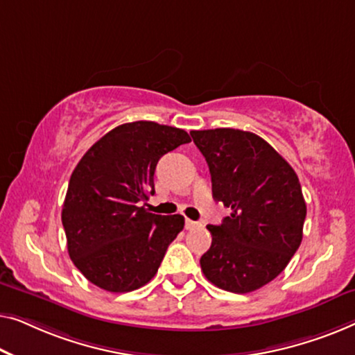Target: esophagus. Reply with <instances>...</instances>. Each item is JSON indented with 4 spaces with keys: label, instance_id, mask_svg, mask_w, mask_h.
I'll return each instance as SVG.
<instances>
[{
    "label": "esophagus",
    "instance_id": "esophagus-1",
    "mask_svg": "<svg viewBox=\"0 0 355 355\" xmlns=\"http://www.w3.org/2000/svg\"><path fill=\"white\" fill-rule=\"evenodd\" d=\"M184 227H187V230H193V228L199 227V223L194 222V220H189V218H187V222H184Z\"/></svg>",
    "mask_w": 355,
    "mask_h": 355
}]
</instances>
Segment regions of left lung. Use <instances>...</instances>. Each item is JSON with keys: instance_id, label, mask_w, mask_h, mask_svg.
I'll return each mask as SVG.
<instances>
[{"instance_id": "1", "label": "left lung", "mask_w": 355, "mask_h": 355, "mask_svg": "<svg viewBox=\"0 0 355 355\" xmlns=\"http://www.w3.org/2000/svg\"><path fill=\"white\" fill-rule=\"evenodd\" d=\"M189 135L206 157L214 199L232 209L220 225H207L212 244L199 261L204 277L230 293L256 291L284 270L302 241L301 183L256 133L214 128Z\"/></svg>"}]
</instances>
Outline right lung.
Segmentation results:
<instances>
[{"label":"right lung","instance_id":"1","mask_svg":"<svg viewBox=\"0 0 355 355\" xmlns=\"http://www.w3.org/2000/svg\"><path fill=\"white\" fill-rule=\"evenodd\" d=\"M182 128L138 121L98 139L73 168L62 206L67 251L83 277L109 293L151 282L184 218L157 216L139 202L154 194L164 154L189 143Z\"/></svg>","mask_w":355,"mask_h":355}]
</instances>
